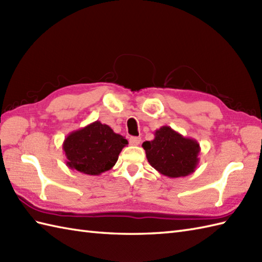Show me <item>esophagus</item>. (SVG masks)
<instances>
[{
    "label": "esophagus",
    "instance_id": "34e87169",
    "mask_svg": "<svg viewBox=\"0 0 262 262\" xmlns=\"http://www.w3.org/2000/svg\"><path fill=\"white\" fill-rule=\"evenodd\" d=\"M141 137H137V136H133V137H130L129 138V143H130V145H134V146H137V145H140V143H141Z\"/></svg>",
    "mask_w": 262,
    "mask_h": 262
}]
</instances>
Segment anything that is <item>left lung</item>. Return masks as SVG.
<instances>
[{"mask_svg":"<svg viewBox=\"0 0 262 262\" xmlns=\"http://www.w3.org/2000/svg\"><path fill=\"white\" fill-rule=\"evenodd\" d=\"M151 166L161 174L180 178L191 174L199 163V143L182 136L170 126H162L154 133V140L142 144Z\"/></svg>","mask_w":262,"mask_h":262,"instance_id":"obj_1","label":"left lung"}]
</instances>
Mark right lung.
<instances>
[{
    "label": "right lung",
    "mask_w": 262,
    "mask_h": 262,
    "mask_svg": "<svg viewBox=\"0 0 262 262\" xmlns=\"http://www.w3.org/2000/svg\"><path fill=\"white\" fill-rule=\"evenodd\" d=\"M128 144L124 136L99 120L70 133L63 143L66 165L88 176H100L113 169Z\"/></svg>",
    "instance_id": "1"
}]
</instances>
